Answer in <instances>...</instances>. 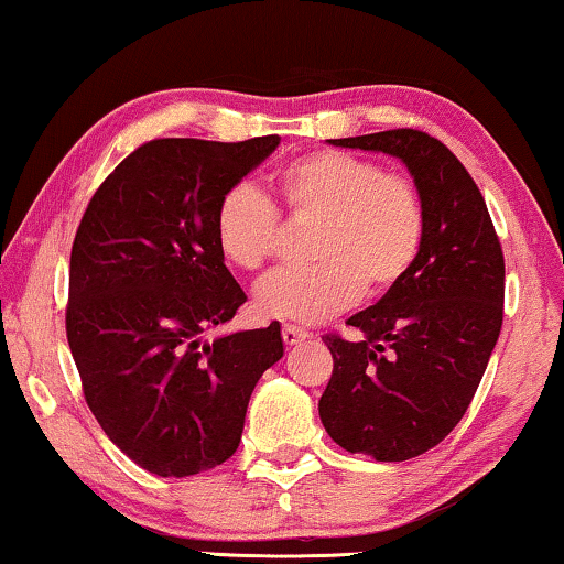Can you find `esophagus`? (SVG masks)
Returning <instances> with one entry per match:
<instances>
[{
    "label": "esophagus",
    "instance_id": "1",
    "mask_svg": "<svg viewBox=\"0 0 564 564\" xmlns=\"http://www.w3.org/2000/svg\"><path fill=\"white\" fill-rule=\"evenodd\" d=\"M307 336H311V334H307V330L300 328V326H282V341L288 346H295L300 341H305Z\"/></svg>",
    "mask_w": 564,
    "mask_h": 564
}]
</instances>
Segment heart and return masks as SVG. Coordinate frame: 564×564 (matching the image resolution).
Instances as JSON below:
<instances>
[{
  "mask_svg": "<svg viewBox=\"0 0 564 564\" xmlns=\"http://www.w3.org/2000/svg\"><path fill=\"white\" fill-rule=\"evenodd\" d=\"M276 189L292 220L315 223L311 259L318 264L261 282L264 318L321 323L357 305L365 290L377 297L398 288L421 257L426 205L408 174L326 149L290 161ZM215 238L228 264L261 272L280 249V213L264 192L238 182L215 207Z\"/></svg>",
  "mask_w": 564,
  "mask_h": 564,
  "instance_id": "b5f03b06",
  "label": "heart"
}]
</instances>
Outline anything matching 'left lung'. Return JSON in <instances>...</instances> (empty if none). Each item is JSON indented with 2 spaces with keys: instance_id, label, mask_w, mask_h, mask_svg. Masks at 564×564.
Returning <instances> with one entry per match:
<instances>
[{
  "instance_id": "left-lung-1",
  "label": "left lung",
  "mask_w": 564,
  "mask_h": 564,
  "mask_svg": "<svg viewBox=\"0 0 564 564\" xmlns=\"http://www.w3.org/2000/svg\"><path fill=\"white\" fill-rule=\"evenodd\" d=\"M398 156L426 205V241L398 288L351 315L365 334H326L334 375L318 413L351 454L405 462L444 442L473 403L503 326L506 264L490 213L462 161L413 128L334 138Z\"/></svg>"
}]
</instances>
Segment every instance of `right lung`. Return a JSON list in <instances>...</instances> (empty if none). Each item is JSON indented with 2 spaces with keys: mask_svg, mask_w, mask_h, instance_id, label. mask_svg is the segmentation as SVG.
I'll list each match as a JSON object with an SVG mask.
<instances>
[{
  "mask_svg": "<svg viewBox=\"0 0 564 564\" xmlns=\"http://www.w3.org/2000/svg\"><path fill=\"white\" fill-rule=\"evenodd\" d=\"M280 145L156 138L89 199L72 246L66 336L89 411L159 477L234 457L259 377L282 359L280 323L213 344L246 303L215 238V207Z\"/></svg>",
  "mask_w": 564,
  "mask_h": 564,
  "instance_id": "obj_1",
  "label": "right lung"
}]
</instances>
